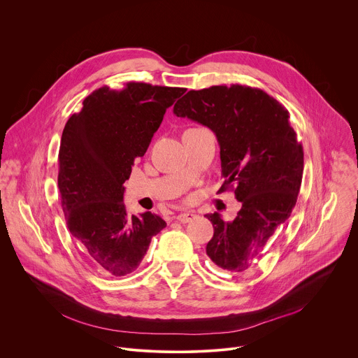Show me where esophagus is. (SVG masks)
Masks as SVG:
<instances>
[{
  "label": "esophagus",
  "instance_id": "esophagus-1",
  "mask_svg": "<svg viewBox=\"0 0 358 358\" xmlns=\"http://www.w3.org/2000/svg\"><path fill=\"white\" fill-rule=\"evenodd\" d=\"M195 217V213L194 212H182V213H178L176 216V219L181 223H188L189 220H192Z\"/></svg>",
  "mask_w": 358,
  "mask_h": 358
}]
</instances>
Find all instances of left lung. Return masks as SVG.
<instances>
[{
  "mask_svg": "<svg viewBox=\"0 0 358 358\" xmlns=\"http://www.w3.org/2000/svg\"><path fill=\"white\" fill-rule=\"evenodd\" d=\"M174 113L208 127L220 146L224 182L241 210L231 222L206 215L213 236L206 255L234 275L249 273L257 256L292 212L303 173V150L289 112L260 88L231 84L188 91Z\"/></svg>",
  "mask_w": 358,
  "mask_h": 358,
  "instance_id": "obj_1",
  "label": "left lung"
}]
</instances>
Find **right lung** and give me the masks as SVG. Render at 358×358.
I'll return each instance as SVG.
<instances>
[{"label":"right lung","instance_id":"1","mask_svg":"<svg viewBox=\"0 0 358 358\" xmlns=\"http://www.w3.org/2000/svg\"><path fill=\"white\" fill-rule=\"evenodd\" d=\"M180 87L128 83L101 87L67 121L59 150V189L70 233L90 260L108 275L122 277L143 260L166 222L152 213L129 215L124 182L159 129Z\"/></svg>","mask_w":358,"mask_h":358}]
</instances>
